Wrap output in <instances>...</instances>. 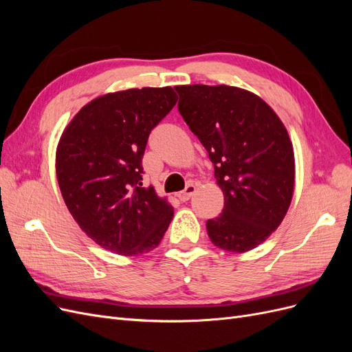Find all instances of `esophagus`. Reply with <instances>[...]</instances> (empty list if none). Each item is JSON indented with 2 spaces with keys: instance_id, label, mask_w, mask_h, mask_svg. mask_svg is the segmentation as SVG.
Segmentation results:
<instances>
[{
  "instance_id": "34e87169",
  "label": "esophagus",
  "mask_w": 352,
  "mask_h": 352,
  "mask_svg": "<svg viewBox=\"0 0 352 352\" xmlns=\"http://www.w3.org/2000/svg\"><path fill=\"white\" fill-rule=\"evenodd\" d=\"M195 190H197V188L194 185H188L185 190H182V192L177 194V198L182 201V202H185V201H188L190 197L195 194Z\"/></svg>"
}]
</instances>
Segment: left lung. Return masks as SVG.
<instances>
[{
    "label": "left lung",
    "instance_id": "obj_1",
    "mask_svg": "<svg viewBox=\"0 0 352 352\" xmlns=\"http://www.w3.org/2000/svg\"><path fill=\"white\" fill-rule=\"evenodd\" d=\"M179 113L214 164L225 207L207 220L216 247L242 254L279 228L291 206L295 157L285 124L258 95L228 85H179Z\"/></svg>",
    "mask_w": 352,
    "mask_h": 352
}]
</instances>
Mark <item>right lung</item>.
<instances>
[{
  "mask_svg": "<svg viewBox=\"0 0 352 352\" xmlns=\"http://www.w3.org/2000/svg\"><path fill=\"white\" fill-rule=\"evenodd\" d=\"M172 87L132 88L88 102L63 131L56 172L74 221L101 248L124 257L162 242L173 207L142 188L148 136L175 107Z\"/></svg>",
  "mask_w": 352,
  "mask_h": 352,
  "instance_id": "right-lung-1",
  "label": "right lung"
}]
</instances>
